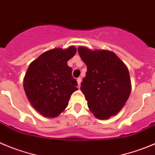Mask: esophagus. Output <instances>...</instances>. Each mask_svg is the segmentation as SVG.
<instances>
[{
    "mask_svg": "<svg viewBox=\"0 0 155 155\" xmlns=\"http://www.w3.org/2000/svg\"><path fill=\"white\" fill-rule=\"evenodd\" d=\"M77 81H78V87L80 88L81 83V78H78L77 79Z\"/></svg>",
    "mask_w": 155,
    "mask_h": 155,
    "instance_id": "1",
    "label": "esophagus"
}]
</instances>
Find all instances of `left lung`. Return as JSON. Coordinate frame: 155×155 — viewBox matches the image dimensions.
<instances>
[{"label": "left lung", "mask_w": 155, "mask_h": 155, "mask_svg": "<svg viewBox=\"0 0 155 155\" xmlns=\"http://www.w3.org/2000/svg\"><path fill=\"white\" fill-rule=\"evenodd\" d=\"M78 51L87 68L81 91L90 110L100 119L115 116L125 106L132 90L127 67L113 51L82 46Z\"/></svg>", "instance_id": "1"}]
</instances>
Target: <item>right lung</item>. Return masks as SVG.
<instances>
[{"label": "right lung", "mask_w": 155, "mask_h": 155, "mask_svg": "<svg viewBox=\"0 0 155 155\" xmlns=\"http://www.w3.org/2000/svg\"><path fill=\"white\" fill-rule=\"evenodd\" d=\"M76 48H53L31 62L23 79V88L32 107L41 115L54 118L68 105L71 95L78 89L68 61Z\"/></svg>", "instance_id": "obj_1"}]
</instances>
